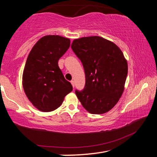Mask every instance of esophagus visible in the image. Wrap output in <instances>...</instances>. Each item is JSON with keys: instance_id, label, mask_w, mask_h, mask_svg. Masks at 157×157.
Segmentation results:
<instances>
[{"instance_id": "obj_1", "label": "esophagus", "mask_w": 157, "mask_h": 157, "mask_svg": "<svg viewBox=\"0 0 157 157\" xmlns=\"http://www.w3.org/2000/svg\"><path fill=\"white\" fill-rule=\"evenodd\" d=\"M71 84H72V86L74 87L75 86V82H74V80H71Z\"/></svg>"}]
</instances>
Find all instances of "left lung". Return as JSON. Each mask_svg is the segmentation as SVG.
I'll return each mask as SVG.
<instances>
[{
	"instance_id": "obj_1",
	"label": "left lung",
	"mask_w": 157,
	"mask_h": 157,
	"mask_svg": "<svg viewBox=\"0 0 157 157\" xmlns=\"http://www.w3.org/2000/svg\"><path fill=\"white\" fill-rule=\"evenodd\" d=\"M71 48L85 73L83 90H75L79 100L92 114L107 112L124 90L128 68L123 52L116 44L97 36L75 39Z\"/></svg>"
}]
</instances>
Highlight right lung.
Segmentation results:
<instances>
[{
  "instance_id": "obj_1",
  "label": "right lung",
  "mask_w": 157,
  "mask_h": 157,
  "mask_svg": "<svg viewBox=\"0 0 157 157\" xmlns=\"http://www.w3.org/2000/svg\"><path fill=\"white\" fill-rule=\"evenodd\" d=\"M69 39L48 35L36 42L29 54L23 73V86L29 100L38 109L54 111L62 105L73 86L58 66L70 47Z\"/></svg>"
}]
</instances>
